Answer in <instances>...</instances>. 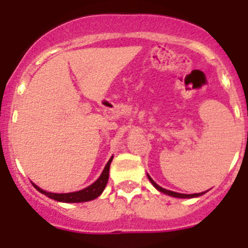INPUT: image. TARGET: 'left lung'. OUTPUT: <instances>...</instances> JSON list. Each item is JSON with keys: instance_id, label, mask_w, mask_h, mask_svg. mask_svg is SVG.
<instances>
[{"instance_id": "left-lung-1", "label": "left lung", "mask_w": 248, "mask_h": 248, "mask_svg": "<svg viewBox=\"0 0 248 248\" xmlns=\"http://www.w3.org/2000/svg\"><path fill=\"white\" fill-rule=\"evenodd\" d=\"M148 177H149V180H150V183L153 184V185H154V187H156V189L159 190L160 192H164V194H166V195H170V196H172V198H180V199L198 198V196H201V195H203L206 192L205 191V192H200V194H190V195H187V194H179V192H174V191H170V190L164 189V187H161V186L157 185V184L155 183V181L153 180V179H151L150 176H149V175H148Z\"/></svg>"}]
</instances>
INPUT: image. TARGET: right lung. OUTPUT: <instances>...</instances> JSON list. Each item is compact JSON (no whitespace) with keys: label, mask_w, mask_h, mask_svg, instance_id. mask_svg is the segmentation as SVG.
Returning a JSON list of instances; mask_svg holds the SVG:
<instances>
[{"label":"right lung","mask_w":248,"mask_h":248,"mask_svg":"<svg viewBox=\"0 0 248 248\" xmlns=\"http://www.w3.org/2000/svg\"><path fill=\"white\" fill-rule=\"evenodd\" d=\"M111 160L113 156L109 159V161L105 165L104 170H103L102 175L99 176L95 183L92 184L91 186L85 187V189L79 190V191L76 192H68V194H54V192H47L45 190H42L41 187L36 185V184H32V185L36 187V190H38L39 192H42L43 195L48 196L49 199H53V200L59 201V202H85V201H91L97 199L100 194L103 192V190L105 189L107 183H108L109 179V166H110Z\"/></svg>","instance_id":"add662e5"}]
</instances>
